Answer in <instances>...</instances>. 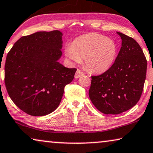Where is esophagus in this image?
Instances as JSON below:
<instances>
[{"mask_svg":"<svg viewBox=\"0 0 153 153\" xmlns=\"http://www.w3.org/2000/svg\"><path fill=\"white\" fill-rule=\"evenodd\" d=\"M83 76H85V73L82 71L81 70L77 69L76 74H75V77H76V78H79V77H80Z\"/></svg>","mask_w":153,"mask_h":153,"instance_id":"esophagus-1","label":"esophagus"}]
</instances>
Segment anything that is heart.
Wrapping results in <instances>:
<instances>
[{"label":"heart","mask_w":153,"mask_h":153,"mask_svg":"<svg viewBox=\"0 0 153 153\" xmlns=\"http://www.w3.org/2000/svg\"><path fill=\"white\" fill-rule=\"evenodd\" d=\"M66 57L75 63L85 60L87 68L91 72L102 74L109 70L114 62L117 47L111 39L99 34H88L79 36L71 46H66Z\"/></svg>","instance_id":"1"}]
</instances>
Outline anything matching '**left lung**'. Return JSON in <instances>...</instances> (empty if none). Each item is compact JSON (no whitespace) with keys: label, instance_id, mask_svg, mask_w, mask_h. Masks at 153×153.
<instances>
[{"label":"left lung","instance_id":"obj_1","mask_svg":"<svg viewBox=\"0 0 153 153\" xmlns=\"http://www.w3.org/2000/svg\"><path fill=\"white\" fill-rule=\"evenodd\" d=\"M121 48L111 67L91 76L89 96L94 106L105 114H119L134 106L141 98L147 60L134 39L119 33Z\"/></svg>","mask_w":153,"mask_h":153}]
</instances>
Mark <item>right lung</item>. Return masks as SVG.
I'll use <instances>...</instances> for the list:
<instances>
[{
	"mask_svg": "<svg viewBox=\"0 0 153 153\" xmlns=\"http://www.w3.org/2000/svg\"><path fill=\"white\" fill-rule=\"evenodd\" d=\"M62 43L59 30L36 32L21 37L8 53L6 89L14 104L27 114L42 117L55 111L64 87L74 78L76 68L58 62Z\"/></svg>",
	"mask_w": 153,
	"mask_h": 153,
	"instance_id": "obj_1",
	"label": "right lung"
}]
</instances>
